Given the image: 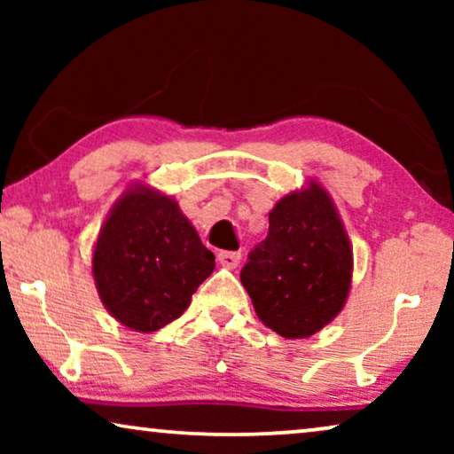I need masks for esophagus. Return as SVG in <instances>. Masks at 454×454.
<instances>
[{"label": "esophagus", "instance_id": "34e87169", "mask_svg": "<svg viewBox=\"0 0 454 454\" xmlns=\"http://www.w3.org/2000/svg\"><path fill=\"white\" fill-rule=\"evenodd\" d=\"M216 260H219V264L225 266V269H235V266L239 264L241 254L239 252H219L216 254Z\"/></svg>", "mask_w": 454, "mask_h": 454}]
</instances>
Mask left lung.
I'll list each match as a JSON object with an SVG mask.
<instances>
[{
    "mask_svg": "<svg viewBox=\"0 0 454 454\" xmlns=\"http://www.w3.org/2000/svg\"><path fill=\"white\" fill-rule=\"evenodd\" d=\"M254 309L285 339L318 333L340 312L351 285V246L318 184L294 192L269 215V235L239 272Z\"/></svg>",
    "mask_w": 454,
    "mask_h": 454,
    "instance_id": "left-lung-1",
    "label": "left lung"
}]
</instances>
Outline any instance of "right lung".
Instances as JSON below:
<instances>
[{"label": "right lung", "mask_w": 454, "mask_h": 454, "mask_svg": "<svg viewBox=\"0 0 454 454\" xmlns=\"http://www.w3.org/2000/svg\"><path fill=\"white\" fill-rule=\"evenodd\" d=\"M215 270V254L171 198L128 192L98 235L92 272L98 295L121 325L153 333L190 306Z\"/></svg>", "instance_id": "add662e5"}]
</instances>
